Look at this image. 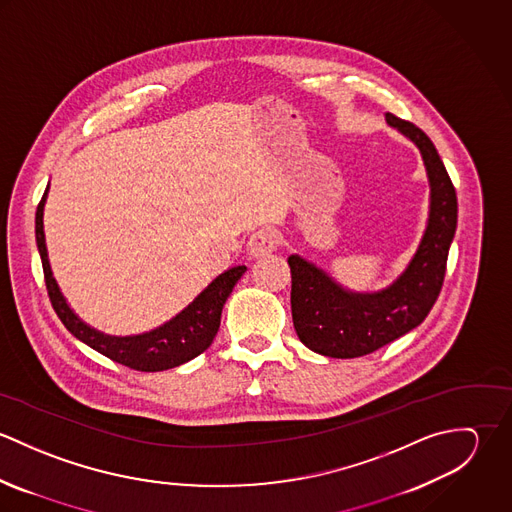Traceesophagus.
Masks as SVG:
<instances>
[{
	"label": "esophagus",
	"mask_w": 512,
	"mask_h": 512,
	"mask_svg": "<svg viewBox=\"0 0 512 512\" xmlns=\"http://www.w3.org/2000/svg\"><path fill=\"white\" fill-rule=\"evenodd\" d=\"M278 242H280V240H278L276 230L266 226V228L256 230V232L250 236V240H248V252H250V256H254V258H262V256L272 254V252L276 250Z\"/></svg>",
	"instance_id": "obj_1"
}]
</instances>
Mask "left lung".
<instances>
[{
	"instance_id": "8db88e82",
	"label": "left lung",
	"mask_w": 512,
	"mask_h": 512,
	"mask_svg": "<svg viewBox=\"0 0 512 512\" xmlns=\"http://www.w3.org/2000/svg\"><path fill=\"white\" fill-rule=\"evenodd\" d=\"M386 122L420 147L432 187L428 228L406 272L388 290L363 295L341 290L327 274L299 256L288 260L295 333L307 349L333 359L365 357L428 317L443 286L457 228L455 187L432 140L418 126L390 112Z\"/></svg>"
}]
</instances>
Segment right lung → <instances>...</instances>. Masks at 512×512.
I'll list each match as a JSON object with an SVG mask.
<instances>
[{"mask_svg":"<svg viewBox=\"0 0 512 512\" xmlns=\"http://www.w3.org/2000/svg\"><path fill=\"white\" fill-rule=\"evenodd\" d=\"M45 197H47V191L35 213V238H37L41 262H43L45 286H47V293L55 313L76 339H80L100 355L108 357L110 361L118 365L130 366L134 370H142V372H157V370L183 365L211 347L219 331L220 313H222L224 301L228 299L240 276L246 272V266H236L220 274L219 278L187 309H183L175 319H171L169 323H165L155 331L136 335V337L102 335L90 329L88 325H84L74 315L51 274L45 234H43Z\"/></svg>","mask_w":512,"mask_h":512,"instance_id":"1","label":"right lung"}]
</instances>
